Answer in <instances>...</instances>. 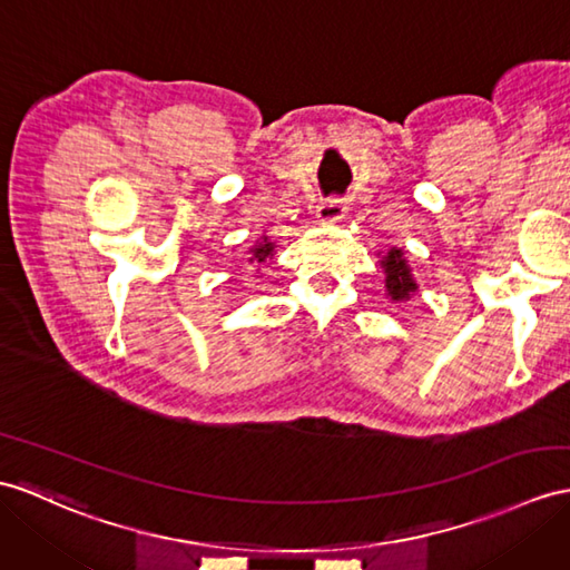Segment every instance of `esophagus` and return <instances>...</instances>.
Wrapping results in <instances>:
<instances>
[{
    "label": "esophagus",
    "mask_w": 570,
    "mask_h": 570,
    "mask_svg": "<svg viewBox=\"0 0 570 570\" xmlns=\"http://www.w3.org/2000/svg\"><path fill=\"white\" fill-rule=\"evenodd\" d=\"M348 213V205H345L343 198H326L318 203L316 207V219L322 222V225H336Z\"/></svg>",
    "instance_id": "esophagus-1"
}]
</instances>
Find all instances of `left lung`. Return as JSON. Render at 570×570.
<instances>
[{"mask_svg": "<svg viewBox=\"0 0 570 570\" xmlns=\"http://www.w3.org/2000/svg\"><path fill=\"white\" fill-rule=\"evenodd\" d=\"M380 266L384 271V293L392 302H409L419 293V283H415V277L411 273L404 248L392 246L390 252L380 258Z\"/></svg>", "mask_w": 570, "mask_h": 570, "instance_id": "left-lung-1", "label": "left lung"}]
</instances>
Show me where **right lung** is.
Instances as JSON below:
<instances>
[{
    "instance_id": "1",
    "label": "right lung",
    "mask_w": 570,
    "mask_h": 570,
    "mask_svg": "<svg viewBox=\"0 0 570 570\" xmlns=\"http://www.w3.org/2000/svg\"><path fill=\"white\" fill-rule=\"evenodd\" d=\"M273 256H275V242H271L268 234H261V239L248 248V263H256V266H261V263H266Z\"/></svg>"
}]
</instances>
